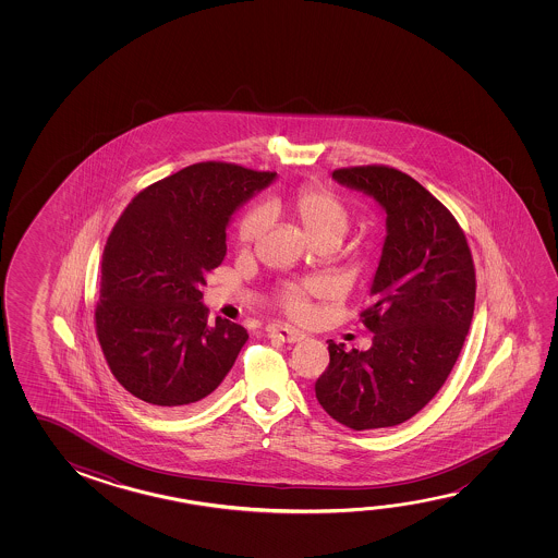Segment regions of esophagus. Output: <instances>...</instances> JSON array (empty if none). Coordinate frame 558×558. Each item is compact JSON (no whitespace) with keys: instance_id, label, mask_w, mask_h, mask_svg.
Listing matches in <instances>:
<instances>
[{"instance_id":"34e87169","label":"esophagus","mask_w":558,"mask_h":558,"mask_svg":"<svg viewBox=\"0 0 558 558\" xmlns=\"http://www.w3.org/2000/svg\"><path fill=\"white\" fill-rule=\"evenodd\" d=\"M268 332H270V337L280 338L282 342H302L305 338L302 330L293 329L288 325H272Z\"/></svg>"}]
</instances>
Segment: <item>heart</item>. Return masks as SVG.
Here are the masks:
<instances>
[{
    "mask_svg": "<svg viewBox=\"0 0 558 558\" xmlns=\"http://www.w3.org/2000/svg\"><path fill=\"white\" fill-rule=\"evenodd\" d=\"M288 210L313 243L325 239L340 243L350 226V211L344 202L323 186L298 189L288 202ZM266 220L268 216L263 208L248 211L247 216L239 221V243L245 247L255 243L265 231ZM319 283H290L280 292V303L288 313L300 317L310 310V295L319 293Z\"/></svg>",
    "mask_w": 558,
    "mask_h": 558,
    "instance_id": "b5f03b06",
    "label": "heart"
}]
</instances>
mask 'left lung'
Wrapping results in <instances>:
<instances>
[{
    "label": "left lung",
    "mask_w": 558,
    "mask_h": 558,
    "mask_svg": "<svg viewBox=\"0 0 558 558\" xmlns=\"http://www.w3.org/2000/svg\"><path fill=\"white\" fill-rule=\"evenodd\" d=\"M332 179L381 206L387 235L360 315L372 347L329 340L315 395L348 428H389L422 411L456 366L475 311L473 256L448 208L409 174L367 165Z\"/></svg>",
    "instance_id": "1"
}]
</instances>
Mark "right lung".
I'll list each match as a JSON object with an SVG mask.
<instances>
[{
    "label": "right lung",
    "mask_w": 558,
    "mask_h": 558,
    "mask_svg": "<svg viewBox=\"0 0 558 558\" xmlns=\"http://www.w3.org/2000/svg\"><path fill=\"white\" fill-rule=\"evenodd\" d=\"M276 179L231 163L184 167L140 192L102 251L97 337L110 372L149 409L183 412L220 387L247 330L201 302L231 216Z\"/></svg>",
    "instance_id": "obj_1"
}]
</instances>
